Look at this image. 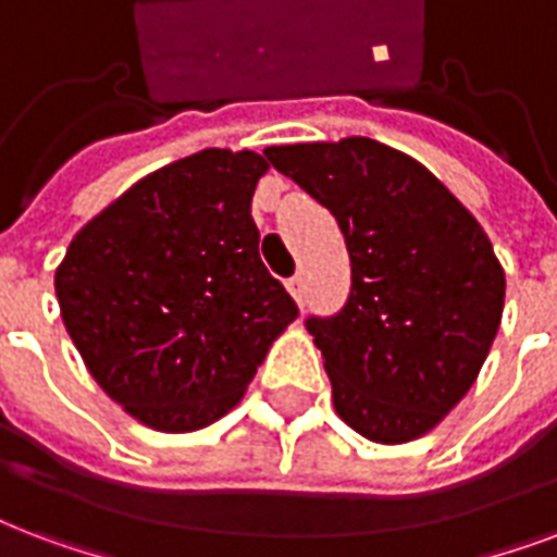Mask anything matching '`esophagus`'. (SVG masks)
Masks as SVG:
<instances>
[{
    "mask_svg": "<svg viewBox=\"0 0 557 557\" xmlns=\"http://www.w3.org/2000/svg\"><path fill=\"white\" fill-rule=\"evenodd\" d=\"M286 288H288V292H292V297H295L297 304L304 307V292H307V288H304V277H300V274H295V277H288L286 280Z\"/></svg>",
    "mask_w": 557,
    "mask_h": 557,
    "instance_id": "obj_1",
    "label": "esophagus"
}]
</instances>
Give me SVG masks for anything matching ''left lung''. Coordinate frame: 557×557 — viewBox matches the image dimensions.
<instances>
[{
  "instance_id": "8db88e82",
  "label": "left lung",
  "mask_w": 557,
  "mask_h": 557,
  "mask_svg": "<svg viewBox=\"0 0 557 557\" xmlns=\"http://www.w3.org/2000/svg\"><path fill=\"white\" fill-rule=\"evenodd\" d=\"M265 160L345 233V307L304 321L335 411L376 444L420 438L470 392L494 345L505 300L494 245L430 169L376 139L274 146Z\"/></svg>"
}]
</instances>
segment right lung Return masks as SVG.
I'll return each mask as SVG.
<instances>
[{
    "instance_id": "add662e5",
    "label": "right lung",
    "mask_w": 557,
    "mask_h": 557,
    "mask_svg": "<svg viewBox=\"0 0 557 557\" xmlns=\"http://www.w3.org/2000/svg\"><path fill=\"white\" fill-rule=\"evenodd\" d=\"M265 169L224 148L163 165L99 212L54 274L78 354L146 426L193 432L227 414L297 318L250 219Z\"/></svg>"
}]
</instances>
